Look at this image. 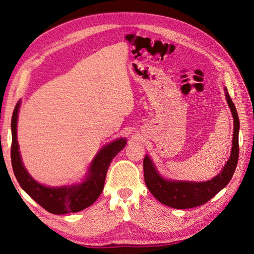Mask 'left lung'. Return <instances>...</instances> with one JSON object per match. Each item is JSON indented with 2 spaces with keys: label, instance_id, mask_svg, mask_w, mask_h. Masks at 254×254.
<instances>
[{
  "label": "left lung",
  "instance_id": "8db88e82",
  "mask_svg": "<svg viewBox=\"0 0 254 254\" xmlns=\"http://www.w3.org/2000/svg\"><path fill=\"white\" fill-rule=\"evenodd\" d=\"M227 104L233 117V137L230 157L222 170L212 179L206 181H182L168 179L162 176L150 159L146 155L143 160L144 180L150 193L157 200L174 209H190L204 204L212 199L218 191L227 187L232 179L238 160V132L240 120L235 106L229 96L228 90L224 87Z\"/></svg>",
  "mask_w": 254,
  "mask_h": 254
}]
</instances>
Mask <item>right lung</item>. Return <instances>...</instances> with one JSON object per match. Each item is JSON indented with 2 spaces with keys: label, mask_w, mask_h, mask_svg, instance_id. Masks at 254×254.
I'll return each instance as SVG.
<instances>
[{
  "label": "right lung",
  "mask_w": 254,
  "mask_h": 254,
  "mask_svg": "<svg viewBox=\"0 0 254 254\" xmlns=\"http://www.w3.org/2000/svg\"><path fill=\"white\" fill-rule=\"evenodd\" d=\"M21 107L19 101L11 119V164L14 176L26 194L48 212L56 215L75 213L95 202L102 194L107 171L112 159L125 147L126 137H118L98 150L90 162L86 176L79 182L63 187H50L36 181L27 172L22 161L17 136L18 118Z\"/></svg>",
  "instance_id": "add662e5"
}]
</instances>
